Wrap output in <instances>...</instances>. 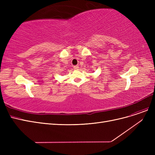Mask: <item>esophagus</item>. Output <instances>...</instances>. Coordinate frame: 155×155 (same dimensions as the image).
Instances as JSON below:
<instances>
[{"label": "esophagus", "instance_id": "obj_1", "mask_svg": "<svg viewBox=\"0 0 155 155\" xmlns=\"http://www.w3.org/2000/svg\"><path fill=\"white\" fill-rule=\"evenodd\" d=\"M74 70H78L79 69V66H78V65H75V66H74Z\"/></svg>", "mask_w": 155, "mask_h": 155}]
</instances>
